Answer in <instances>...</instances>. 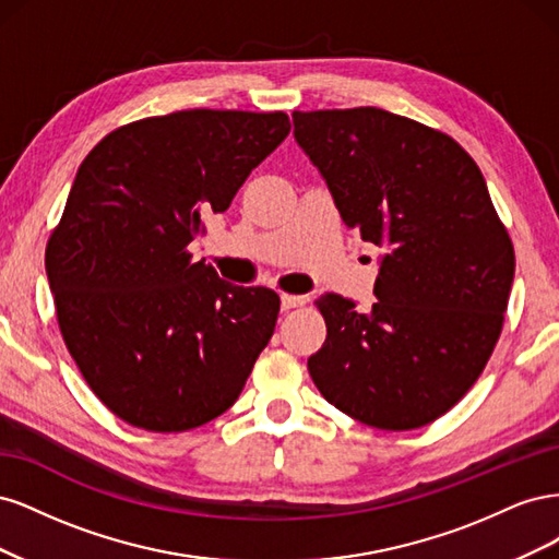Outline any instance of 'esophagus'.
Here are the masks:
<instances>
[{
	"label": "esophagus",
	"mask_w": 559,
	"mask_h": 559,
	"mask_svg": "<svg viewBox=\"0 0 559 559\" xmlns=\"http://www.w3.org/2000/svg\"><path fill=\"white\" fill-rule=\"evenodd\" d=\"M282 302V310H292V308H300L306 306V296H292V294H282L280 296Z\"/></svg>",
	"instance_id": "esophagus-1"
}]
</instances>
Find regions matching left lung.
<instances>
[{"label":"left lung","instance_id":"1","mask_svg":"<svg viewBox=\"0 0 559 559\" xmlns=\"http://www.w3.org/2000/svg\"><path fill=\"white\" fill-rule=\"evenodd\" d=\"M294 138L345 226L384 249L368 312L317 300L310 376L368 427H425L478 380L509 306L515 253L483 173L448 134L376 107L294 111Z\"/></svg>","mask_w":559,"mask_h":559}]
</instances>
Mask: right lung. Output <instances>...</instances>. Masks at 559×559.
Wrapping results in <instances>:
<instances>
[{"mask_svg":"<svg viewBox=\"0 0 559 559\" xmlns=\"http://www.w3.org/2000/svg\"><path fill=\"white\" fill-rule=\"evenodd\" d=\"M289 130L282 111H175L109 132L81 163L46 275L81 376L128 425H207L273 337L280 296L222 280L186 247Z\"/></svg>","mask_w":559,"mask_h":559,"instance_id":"right-lung-1","label":"right lung"}]
</instances>
